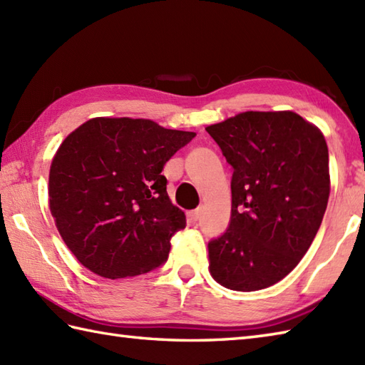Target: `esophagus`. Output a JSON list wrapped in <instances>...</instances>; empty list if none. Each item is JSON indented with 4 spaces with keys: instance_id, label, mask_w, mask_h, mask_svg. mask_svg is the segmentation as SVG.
I'll return each mask as SVG.
<instances>
[{
    "instance_id": "esophagus-1",
    "label": "esophagus",
    "mask_w": 365,
    "mask_h": 365,
    "mask_svg": "<svg viewBox=\"0 0 365 365\" xmlns=\"http://www.w3.org/2000/svg\"><path fill=\"white\" fill-rule=\"evenodd\" d=\"M190 216H191L192 221H199L200 216H202V208H196V210H192Z\"/></svg>"
}]
</instances>
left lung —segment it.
<instances>
[{"instance_id": "1", "label": "left lung", "mask_w": 365, "mask_h": 365, "mask_svg": "<svg viewBox=\"0 0 365 365\" xmlns=\"http://www.w3.org/2000/svg\"><path fill=\"white\" fill-rule=\"evenodd\" d=\"M234 169L229 227L208 242L210 273L230 290H262L304 257L329 197L322 131L292 111H246L207 127Z\"/></svg>"}]
</instances>
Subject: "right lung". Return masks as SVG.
<instances>
[{"instance_id": "obj_1", "label": "right lung", "mask_w": 365, "mask_h": 365, "mask_svg": "<svg viewBox=\"0 0 365 365\" xmlns=\"http://www.w3.org/2000/svg\"><path fill=\"white\" fill-rule=\"evenodd\" d=\"M195 136L147 119L96 118L64 139L50 168V210L81 265L119 279L168 260L187 220L161 170Z\"/></svg>"}]
</instances>
